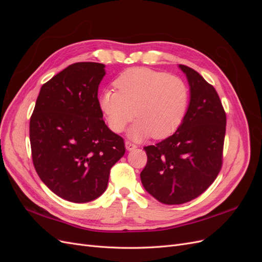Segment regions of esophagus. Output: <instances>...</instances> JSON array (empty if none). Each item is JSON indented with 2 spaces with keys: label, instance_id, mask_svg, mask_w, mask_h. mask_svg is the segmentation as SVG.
Returning <instances> with one entry per match:
<instances>
[{
  "label": "esophagus",
  "instance_id": "34e87169",
  "mask_svg": "<svg viewBox=\"0 0 262 262\" xmlns=\"http://www.w3.org/2000/svg\"><path fill=\"white\" fill-rule=\"evenodd\" d=\"M124 145H125V148L128 149V150H132V149H134V148H137V145L131 143V142H129V141H125Z\"/></svg>",
  "mask_w": 262,
  "mask_h": 262
}]
</instances>
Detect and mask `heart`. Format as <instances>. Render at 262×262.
Wrapping results in <instances>:
<instances>
[{"instance_id":"heart-1","label":"heart","mask_w":262,"mask_h":262,"mask_svg":"<svg viewBox=\"0 0 262 262\" xmlns=\"http://www.w3.org/2000/svg\"><path fill=\"white\" fill-rule=\"evenodd\" d=\"M118 91L104 90L99 106L109 128L120 133L136 116L129 131L133 140L152 136L161 140L175 133L184 121L189 91L180 77L147 68L125 70L116 80Z\"/></svg>"}]
</instances>
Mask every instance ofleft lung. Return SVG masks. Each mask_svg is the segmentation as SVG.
Here are the masks:
<instances>
[{
  "label": "left lung",
  "instance_id": "obj_1",
  "mask_svg": "<svg viewBox=\"0 0 262 262\" xmlns=\"http://www.w3.org/2000/svg\"><path fill=\"white\" fill-rule=\"evenodd\" d=\"M189 84L187 114L178 130L145 146L141 172L146 191L164 204L195 199L215 180L222 166L226 115L214 87L191 68L179 64Z\"/></svg>",
  "mask_w": 262,
  "mask_h": 262
}]
</instances>
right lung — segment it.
<instances>
[{
    "instance_id": "right-lung-1",
    "label": "right lung",
    "mask_w": 262,
    "mask_h": 262,
    "mask_svg": "<svg viewBox=\"0 0 262 262\" xmlns=\"http://www.w3.org/2000/svg\"><path fill=\"white\" fill-rule=\"evenodd\" d=\"M105 64L78 62L43 84L30 118L35 169L53 193L70 202L97 199L113 166L124 155L123 139L102 120L98 87Z\"/></svg>"
}]
</instances>
